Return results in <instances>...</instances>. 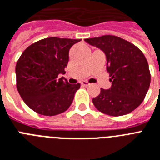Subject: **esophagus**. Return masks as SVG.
Wrapping results in <instances>:
<instances>
[{
  "instance_id": "1",
  "label": "esophagus",
  "mask_w": 160,
  "mask_h": 160,
  "mask_svg": "<svg viewBox=\"0 0 160 160\" xmlns=\"http://www.w3.org/2000/svg\"><path fill=\"white\" fill-rule=\"evenodd\" d=\"M81 84L82 86H86V87H87V86H89L90 85V83L88 82H87V81H82L81 82Z\"/></svg>"
}]
</instances>
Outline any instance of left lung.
Wrapping results in <instances>:
<instances>
[{
	"mask_svg": "<svg viewBox=\"0 0 160 160\" xmlns=\"http://www.w3.org/2000/svg\"><path fill=\"white\" fill-rule=\"evenodd\" d=\"M105 53L111 88H101L92 102L99 111L110 116H122L142 103L150 84L148 62L136 46L116 36L85 39Z\"/></svg>",
	"mask_w": 160,
	"mask_h": 160,
	"instance_id": "8db88e82",
	"label": "left lung"
}]
</instances>
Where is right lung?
<instances>
[{
    "label": "right lung",
    "mask_w": 160,
    "mask_h": 160,
    "mask_svg": "<svg viewBox=\"0 0 160 160\" xmlns=\"http://www.w3.org/2000/svg\"><path fill=\"white\" fill-rule=\"evenodd\" d=\"M81 40L52 37L28 47L15 67L18 92L36 113L57 115L69 108L80 83L69 84L64 77L69 49Z\"/></svg>",
    "instance_id": "right-lung-1"
}]
</instances>
